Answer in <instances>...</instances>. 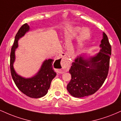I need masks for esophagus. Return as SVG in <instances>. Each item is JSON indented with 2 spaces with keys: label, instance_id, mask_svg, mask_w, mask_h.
Here are the masks:
<instances>
[{
  "label": "esophagus",
  "instance_id": "1",
  "mask_svg": "<svg viewBox=\"0 0 121 121\" xmlns=\"http://www.w3.org/2000/svg\"><path fill=\"white\" fill-rule=\"evenodd\" d=\"M55 65L57 66V69L58 72L60 73H64L69 70L70 66V62L65 57V56H62L60 59L55 61Z\"/></svg>",
  "mask_w": 121,
  "mask_h": 121
}]
</instances>
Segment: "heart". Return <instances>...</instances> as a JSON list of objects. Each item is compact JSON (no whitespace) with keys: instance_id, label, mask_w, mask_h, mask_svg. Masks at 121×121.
I'll list each match as a JSON object with an SVG mask.
<instances>
[{"instance_id":"heart-1","label":"heart","mask_w":121,"mask_h":121,"mask_svg":"<svg viewBox=\"0 0 121 121\" xmlns=\"http://www.w3.org/2000/svg\"><path fill=\"white\" fill-rule=\"evenodd\" d=\"M76 32H78L80 30V28H77L76 29ZM90 35H91V32L87 28H84V30H82L81 34H80V37H79V41L80 42H83L89 38Z\"/></svg>"}]
</instances>
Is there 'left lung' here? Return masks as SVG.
I'll return each instance as SVG.
<instances>
[{
  "label": "left lung",
  "mask_w": 121,
  "mask_h": 121,
  "mask_svg": "<svg viewBox=\"0 0 121 121\" xmlns=\"http://www.w3.org/2000/svg\"><path fill=\"white\" fill-rule=\"evenodd\" d=\"M100 52L89 60L78 57L69 69L71 80L67 90L72 96L84 97L95 93L106 80L109 72L112 47L104 33Z\"/></svg>",
  "instance_id": "1"
}]
</instances>
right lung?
I'll return each mask as SVG.
<instances>
[{
	"mask_svg": "<svg viewBox=\"0 0 121 121\" xmlns=\"http://www.w3.org/2000/svg\"><path fill=\"white\" fill-rule=\"evenodd\" d=\"M29 29L28 24H23L15 36L10 54V70L15 85L23 93L30 98H39L47 93L51 82L56 76V73L53 69L54 60L52 59L45 60L38 73L32 78H23L15 73L13 63L15 60V51L17 47V41L19 38L24 36L26 32L28 31Z\"/></svg>",
	"mask_w": 121,
	"mask_h": 121,
	"instance_id": "obj_1",
	"label": "right lung"
}]
</instances>
